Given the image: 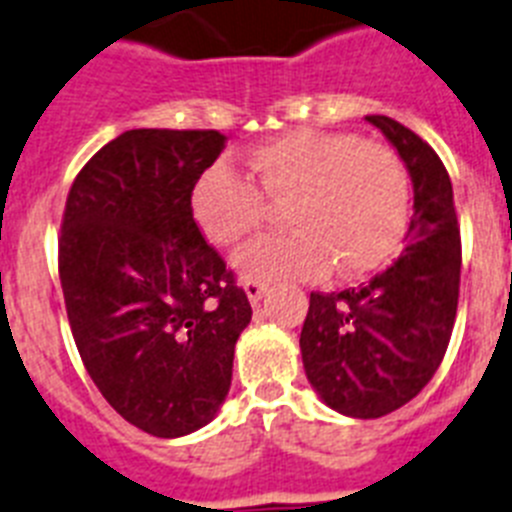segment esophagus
Masks as SVG:
<instances>
[{
    "instance_id": "obj_1",
    "label": "esophagus",
    "mask_w": 512,
    "mask_h": 512,
    "mask_svg": "<svg viewBox=\"0 0 512 512\" xmlns=\"http://www.w3.org/2000/svg\"><path fill=\"white\" fill-rule=\"evenodd\" d=\"M265 291H268V286L265 283H257V281H244V294H247L249 304H257L260 299L265 296Z\"/></svg>"
}]
</instances>
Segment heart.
Returning <instances> with one entry per match:
<instances>
[{
  "label": "heart",
  "mask_w": 512,
  "mask_h": 512,
  "mask_svg": "<svg viewBox=\"0 0 512 512\" xmlns=\"http://www.w3.org/2000/svg\"><path fill=\"white\" fill-rule=\"evenodd\" d=\"M255 188L229 163H213L192 190L205 239L231 247L286 203L291 231L263 236L234 255L242 281H317L333 265L359 278L388 265L411 221V179L393 148L351 132L291 130L249 153Z\"/></svg>",
  "instance_id": "b5f03b06"
}]
</instances>
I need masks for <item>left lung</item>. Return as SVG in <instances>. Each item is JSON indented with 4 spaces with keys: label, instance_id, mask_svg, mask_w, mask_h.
<instances>
[{
    "label": "left lung",
    "instance_id": "left-lung-1",
    "mask_svg": "<svg viewBox=\"0 0 512 512\" xmlns=\"http://www.w3.org/2000/svg\"><path fill=\"white\" fill-rule=\"evenodd\" d=\"M369 124L398 150L414 187L409 244L359 289L309 294L299 349L320 401L354 419H377L422 393L453 333L461 286V231L440 156L390 117Z\"/></svg>",
    "mask_w": 512,
    "mask_h": 512
}]
</instances>
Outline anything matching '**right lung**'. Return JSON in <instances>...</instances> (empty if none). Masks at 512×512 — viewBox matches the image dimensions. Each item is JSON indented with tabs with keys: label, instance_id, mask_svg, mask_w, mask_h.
<instances>
[{
	"label": "right lung",
	"instance_id": "1",
	"mask_svg": "<svg viewBox=\"0 0 512 512\" xmlns=\"http://www.w3.org/2000/svg\"><path fill=\"white\" fill-rule=\"evenodd\" d=\"M226 137L130 130L77 174L59 236V281L90 380L153 437L213 422L252 307L192 218V190Z\"/></svg>",
	"mask_w": 512,
	"mask_h": 512
}]
</instances>
